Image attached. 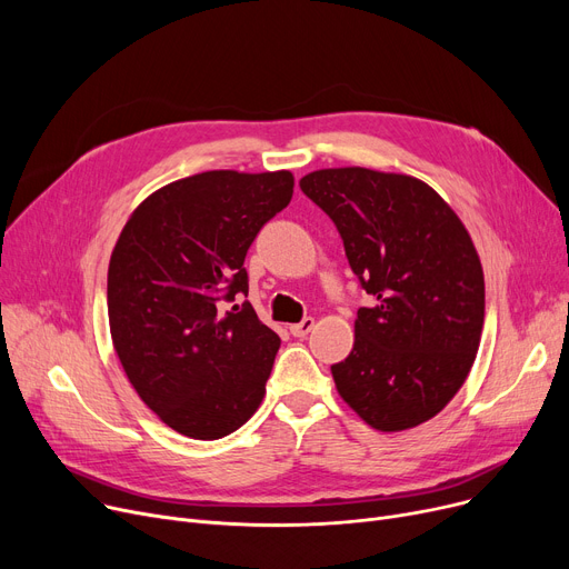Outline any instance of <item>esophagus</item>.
<instances>
[{
    "label": "esophagus",
    "mask_w": 569,
    "mask_h": 569,
    "mask_svg": "<svg viewBox=\"0 0 569 569\" xmlns=\"http://www.w3.org/2000/svg\"><path fill=\"white\" fill-rule=\"evenodd\" d=\"M313 318H305L302 322H297V325H290V335L292 337H307L311 330H313Z\"/></svg>",
    "instance_id": "1"
}]
</instances>
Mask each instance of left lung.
<instances>
[{
  "mask_svg": "<svg viewBox=\"0 0 569 569\" xmlns=\"http://www.w3.org/2000/svg\"><path fill=\"white\" fill-rule=\"evenodd\" d=\"M330 217L371 307L332 367L341 399L378 431L431 420L461 390L485 325V272L455 209L422 179L327 168L300 179Z\"/></svg>",
  "mask_w": 569,
  "mask_h": 569,
  "instance_id": "1",
  "label": "left lung"
}]
</instances>
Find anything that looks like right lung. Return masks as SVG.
<instances>
[{
    "label": "right lung",
    "mask_w": 569,
    "mask_h": 569,
    "mask_svg": "<svg viewBox=\"0 0 569 569\" xmlns=\"http://www.w3.org/2000/svg\"><path fill=\"white\" fill-rule=\"evenodd\" d=\"M295 177L209 170L144 198L110 256L108 320L124 373L177 433L217 440L264 397L281 339L249 302L244 258Z\"/></svg>",
    "instance_id": "right-lung-1"
}]
</instances>
